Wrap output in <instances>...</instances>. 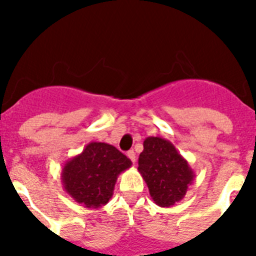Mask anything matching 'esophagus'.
Returning <instances> with one entry per match:
<instances>
[{
  "instance_id": "1",
  "label": "esophagus",
  "mask_w": 256,
  "mask_h": 256,
  "mask_svg": "<svg viewBox=\"0 0 256 256\" xmlns=\"http://www.w3.org/2000/svg\"><path fill=\"white\" fill-rule=\"evenodd\" d=\"M128 156L130 158V160H132V164H136V152H134V150H130V152H128Z\"/></svg>"
}]
</instances>
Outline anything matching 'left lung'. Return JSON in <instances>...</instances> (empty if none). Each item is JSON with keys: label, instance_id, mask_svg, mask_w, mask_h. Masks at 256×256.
<instances>
[{"label": "left lung", "instance_id": "8db88e82", "mask_svg": "<svg viewBox=\"0 0 256 256\" xmlns=\"http://www.w3.org/2000/svg\"><path fill=\"white\" fill-rule=\"evenodd\" d=\"M138 171L148 184L156 204L170 207L186 195L195 178L190 164L170 140L148 136L138 158Z\"/></svg>", "mask_w": 256, "mask_h": 256}]
</instances>
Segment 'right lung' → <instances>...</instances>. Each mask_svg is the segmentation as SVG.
Segmentation results:
<instances>
[{
	"instance_id": "obj_1",
	"label": "right lung",
	"mask_w": 256,
	"mask_h": 256,
	"mask_svg": "<svg viewBox=\"0 0 256 256\" xmlns=\"http://www.w3.org/2000/svg\"><path fill=\"white\" fill-rule=\"evenodd\" d=\"M132 168V160L104 142H90L81 154L62 168L64 190L86 208H100L112 199L120 172Z\"/></svg>"
}]
</instances>
